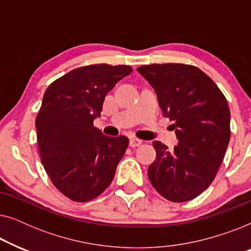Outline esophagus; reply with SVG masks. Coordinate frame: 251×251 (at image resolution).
Masks as SVG:
<instances>
[{
	"label": "esophagus",
	"instance_id": "34e87169",
	"mask_svg": "<svg viewBox=\"0 0 251 251\" xmlns=\"http://www.w3.org/2000/svg\"><path fill=\"white\" fill-rule=\"evenodd\" d=\"M142 143H143L142 140L138 139V138H130V142H129L130 146H131V147H137V146L142 145Z\"/></svg>",
	"mask_w": 251,
	"mask_h": 251
}]
</instances>
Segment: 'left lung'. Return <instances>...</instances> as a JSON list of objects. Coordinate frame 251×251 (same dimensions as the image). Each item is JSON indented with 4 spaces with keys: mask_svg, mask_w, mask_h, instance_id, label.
I'll return each mask as SVG.
<instances>
[{
    "mask_svg": "<svg viewBox=\"0 0 251 251\" xmlns=\"http://www.w3.org/2000/svg\"><path fill=\"white\" fill-rule=\"evenodd\" d=\"M137 71L155 90L163 115L173 125L174 150L153 143L155 161L147 170L153 187L173 202L197 198L215 179L227 149L229 108L214 81L185 64L143 65Z\"/></svg>",
    "mask_w": 251,
    "mask_h": 251,
    "instance_id": "obj_1",
    "label": "left lung"
}]
</instances>
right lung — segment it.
Returning <instances> with one entry per match:
<instances>
[{
	"label": "right lung",
	"mask_w": 251,
	"mask_h": 251,
	"mask_svg": "<svg viewBox=\"0 0 251 251\" xmlns=\"http://www.w3.org/2000/svg\"><path fill=\"white\" fill-rule=\"evenodd\" d=\"M132 72L128 65H88L68 72L44 92L35 120L41 161L65 197L87 202L112 183L129 139L94 126L106 95Z\"/></svg>",
	"instance_id": "obj_1"
}]
</instances>
